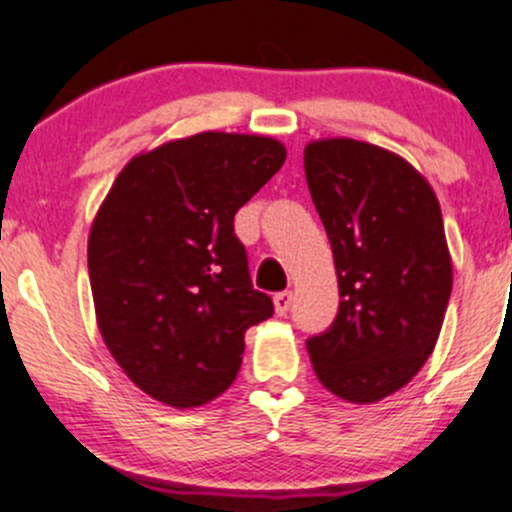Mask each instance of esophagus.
Returning <instances> with one entry per match:
<instances>
[{
    "label": "esophagus",
    "instance_id": "obj_1",
    "mask_svg": "<svg viewBox=\"0 0 512 512\" xmlns=\"http://www.w3.org/2000/svg\"><path fill=\"white\" fill-rule=\"evenodd\" d=\"M272 302H275L277 317H285V314L289 312V304H292V292H277Z\"/></svg>",
    "mask_w": 512,
    "mask_h": 512
}]
</instances>
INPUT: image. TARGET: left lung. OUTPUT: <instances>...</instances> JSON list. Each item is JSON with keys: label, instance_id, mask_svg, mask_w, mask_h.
Returning a JSON list of instances; mask_svg holds the SVG:
<instances>
[{"label": "left lung", "instance_id": "8db88e82", "mask_svg": "<svg viewBox=\"0 0 512 512\" xmlns=\"http://www.w3.org/2000/svg\"><path fill=\"white\" fill-rule=\"evenodd\" d=\"M304 175L342 297L309 359L334 396L374 404L414 379L441 334L453 287L441 205L409 160L354 138L307 143Z\"/></svg>", "mask_w": 512, "mask_h": 512}]
</instances>
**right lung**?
Instances as JSON below:
<instances>
[{
    "instance_id": "obj_1",
    "label": "right lung",
    "mask_w": 512,
    "mask_h": 512,
    "mask_svg": "<svg viewBox=\"0 0 512 512\" xmlns=\"http://www.w3.org/2000/svg\"><path fill=\"white\" fill-rule=\"evenodd\" d=\"M280 141L205 131L138 153L89 232L96 322L128 379L190 409L235 381L245 332L272 317L252 287L235 213L282 168Z\"/></svg>"
}]
</instances>
